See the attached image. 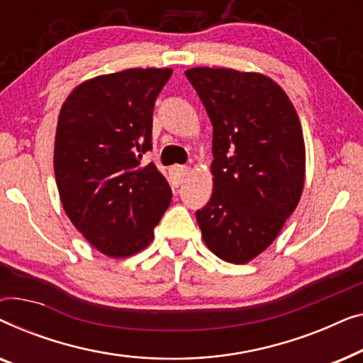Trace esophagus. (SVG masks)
Returning a JSON list of instances; mask_svg holds the SVG:
<instances>
[{
    "label": "esophagus",
    "instance_id": "obj_1",
    "mask_svg": "<svg viewBox=\"0 0 363 363\" xmlns=\"http://www.w3.org/2000/svg\"><path fill=\"white\" fill-rule=\"evenodd\" d=\"M170 175H172V180H173V185L178 186L182 185L183 182H185V178L188 175V168L185 167H180V165H175L170 170Z\"/></svg>",
    "mask_w": 363,
    "mask_h": 363
}]
</instances>
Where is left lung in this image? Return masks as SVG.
<instances>
[{
  "label": "left lung",
  "instance_id": "1",
  "mask_svg": "<svg viewBox=\"0 0 363 363\" xmlns=\"http://www.w3.org/2000/svg\"><path fill=\"white\" fill-rule=\"evenodd\" d=\"M213 125V193L196 211L205 245L223 261L261 255L301 200L306 147L287 94L264 74L185 72Z\"/></svg>",
  "mask_w": 363,
  "mask_h": 363
}]
</instances>
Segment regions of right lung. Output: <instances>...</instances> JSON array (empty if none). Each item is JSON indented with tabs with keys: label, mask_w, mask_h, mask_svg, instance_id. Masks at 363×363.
Instances as JSON below:
<instances>
[{
	"label": "right lung",
	"mask_w": 363,
	"mask_h": 363,
	"mask_svg": "<svg viewBox=\"0 0 363 363\" xmlns=\"http://www.w3.org/2000/svg\"><path fill=\"white\" fill-rule=\"evenodd\" d=\"M172 69H127L79 84L62 104L54 173L64 211L108 257H127L153 240L172 188L153 163V106Z\"/></svg>",
	"instance_id": "1"
}]
</instances>
